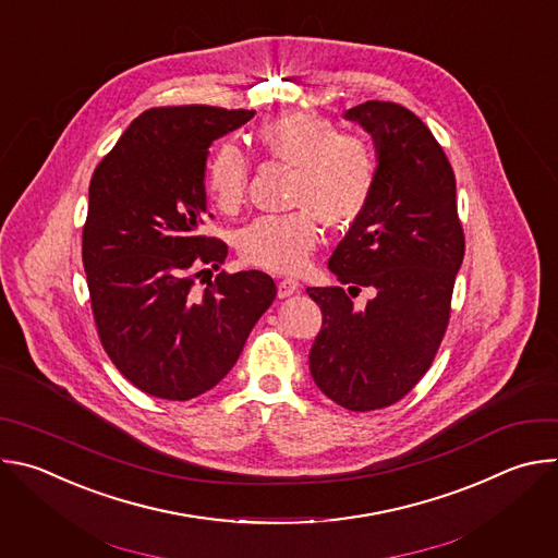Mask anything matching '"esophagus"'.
I'll use <instances>...</instances> for the list:
<instances>
[{
	"mask_svg": "<svg viewBox=\"0 0 558 558\" xmlns=\"http://www.w3.org/2000/svg\"><path fill=\"white\" fill-rule=\"evenodd\" d=\"M298 291H300V282L293 280V278H282L278 282V298H289V295H293Z\"/></svg>",
	"mask_w": 558,
	"mask_h": 558,
	"instance_id": "1",
	"label": "esophagus"
}]
</instances>
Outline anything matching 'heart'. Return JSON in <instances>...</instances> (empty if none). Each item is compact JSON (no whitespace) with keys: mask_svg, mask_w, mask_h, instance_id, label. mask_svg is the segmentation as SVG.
<instances>
[{"mask_svg":"<svg viewBox=\"0 0 558 558\" xmlns=\"http://www.w3.org/2000/svg\"><path fill=\"white\" fill-rule=\"evenodd\" d=\"M256 143L271 161L295 170L287 214H265L238 231L245 263L298 274L323 241V220L331 227L355 222L371 205L379 183V154L364 134L340 128L313 112H287L260 125ZM250 158L235 143H220L205 168V190L222 211L245 201Z\"/></svg>","mask_w":558,"mask_h":558,"instance_id":"heart-1","label":"heart"}]
</instances>
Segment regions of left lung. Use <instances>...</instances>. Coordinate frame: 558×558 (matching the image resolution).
I'll use <instances>...</instances> for the list:
<instances>
[{"mask_svg": "<svg viewBox=\"0 0 558 558\" xmlns=\"http://www.w3.org/2000/svg\"><path fill=\"white\" fill-rule=\"evenodd\" d=\"M344 117L373 136L379 183L329 269L349 292L371 286L376 295L357 310L342 287L306 289L323 311L308 368L329 400L366 413L400 402L430 368L465 241L454 172L424 121L392 101H366Z\"/></svg>", "mask_w": 558, "mask_h": 558, "instance_id": "8db88e82", "label": "left lung"}]
</instances>
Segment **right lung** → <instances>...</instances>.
I'll return each mask as SVG.
<instances>
[{"label": "right lung", "mask_w": 558, "mask_h": 558, "mask_svg": "<svg viewBox=\"0 0 558 558\" xmlns=\"http://www.w3.org/2000/svg\"><path fill=\"white\" fill-rule=\"evenodd\" d=\"M256 112L166 106L138 114L90 181L84 269L99 340L147 395L187 402L214 388L276 298L263 271H220L227 245L203 233L207 147Z\"/></svg>", "instance_id": "1"}]
</instances>
